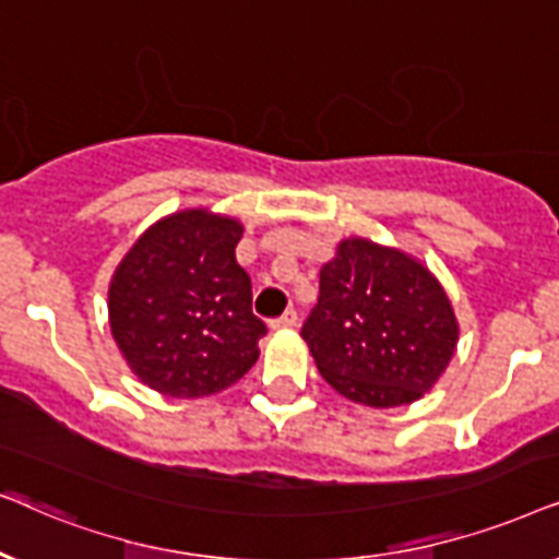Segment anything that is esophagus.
I'll return each instance as SVG.
<instances>
[{
    "mask_svg": "<svg viewBox=\"0 0 559 559\" xmlns=\"http://www.w3.org/2000/svg\"><path fill=\"white\" fill-rule=\"evenodd\" d=\"M296 322H299V314H296V309H286L278 319H273L271 326H273V330H292V326H296Z\"/></svg>",
    "mask_w": 559,
    "mask_h": 559,
    "instance_id": "obj_1",
    "label": "esophagus"
}]
</instances>
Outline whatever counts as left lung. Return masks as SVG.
<instances>
[{
  "mask_svg": "<svg viewBox=\"0 0 559 559\" xmlns=\"http://www.w3.org/2000/svg\"><path fill=\"white\" fill-rule=\"evenodd\" d=\"M301 337L334 391L355 404L391 408L421 399L444 373L457 322L421 263L349 237L319 271V299Z\"/></svg>",
  "mask_w": 559,
  "mask_h": 559,
  "instance_id": "obj_1",
  "label": "left lung"
}]
</instances>
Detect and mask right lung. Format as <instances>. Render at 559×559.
I'll return each mask as SVG.
<instances>
[{"mask_svg":"<svg viewBox=\"0 0 559 559\" xmlns=\"http://www.w3.org/2000/svg\"><path fill=\"white\" fill-rule=\"evenodd\" d=\"M240 222L189 210L153 225L115 271L109 324L140 381L174 399L212 396L255 366L267 332L237 265Z\"/></svg>","mask_w":559,"mask_h":559,"instance_id":"right-lung-1","label":"right lung"}]
</instances>
